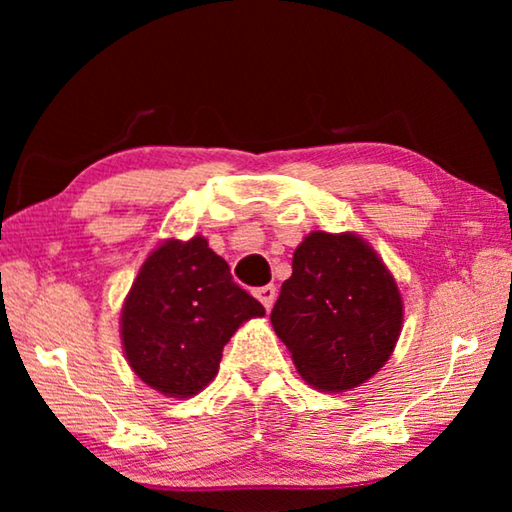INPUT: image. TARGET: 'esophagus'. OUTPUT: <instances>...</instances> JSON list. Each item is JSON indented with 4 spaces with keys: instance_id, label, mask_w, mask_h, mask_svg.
<instances>
[{
    "instance_id": "esophagus-1",
    "label": "esophagus",
    "mask_w": 512,
    "mask_h": 512,
    "mask_svg": "<svg viewBox=\"0 0 512 512\" xmlns=\"http://www.w3.org/2000/svg\"><path fill=\"white\" fill-rule=\"evenodd\" d=\"M255 296H257V300L262 302V305H264L266 309H271L273 302H275V287H273V284H266V287H259V289L255 291Z\"/></svg>"
}]
</instances>
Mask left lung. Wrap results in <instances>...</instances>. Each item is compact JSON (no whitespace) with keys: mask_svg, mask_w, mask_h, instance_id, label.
<instances>
[{"mask_svg":"<svg viewBox=\"0 0 512 512\" xmlns=\"http://www.w3.org/2000/svg\"><path fill=\"white\" fill-rule=\"evenodd\" d=\"M300 377L318 391L363 384L391 357L402 298L366 241L311 232L293 253V273L271 311Z\"/></svg>","mask_w":512,"mask_h":512,"instance_id":"8db88e82","label":"left lung"}]
</instances>
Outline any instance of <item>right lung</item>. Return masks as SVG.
Wrapping results in <instances>:
<instances>
[{
    "label": "right lung",
    "mask_w": 512,
    "mask_h": 512,
    "mask_svg": "<svg viewBox=\"0 0 512 512\" xmlns=\"http://www.w3.org/2000/svg\"><path fill=\"white\" fill-rule=\"evenodd\" d=\"M264 314L207 239H169L133 282L121 309V341L137 377L169 397H189L214 379L237 327Z\"/></svg>",
    "instance_id": "obj_1"
}]
</instances>
